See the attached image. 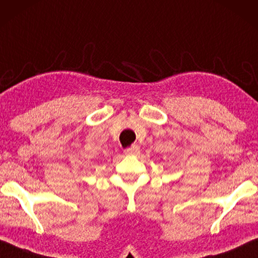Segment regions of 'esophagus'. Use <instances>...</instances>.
Instances as JSON below:
<instances>
[{
	"label": "esophagus",
	"instance_id": "esophagus-1",
	"mask_svg": "<svg viewBox=\"0 0 258 258\" xmlns=\"http://www.w3.org/2000/svg\"><path fill=\"white\" fill-rule=\"evenodd\" d=\"M124 153H125V155H138V154L140 153L139 146H138V145H133L131 148L125 149Z\"/></svg>",
	"mask_w": 258,
	"mask_h": 258
}]
</instances>
